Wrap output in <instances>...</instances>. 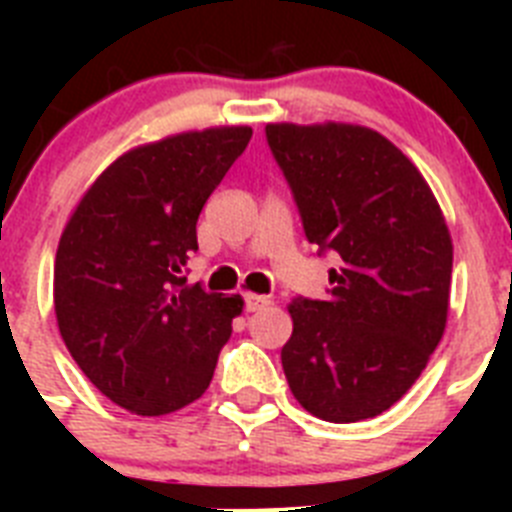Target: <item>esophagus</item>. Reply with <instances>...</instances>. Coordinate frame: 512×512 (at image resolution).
<instances>
[{"label": "esophagus", "mask_w": 512, "mask_h": 512, "mask_svg": "<svg viewBox=\"0 0 512 512\" xmlns=\"http://www.w3.org/2000/svg\"><path fill=\"white\" fill-rule=\"evenodd\" d=\"M243 302H246V310L248 312H259V310H264V307L271 305L269 297L253 295V292H246V295H243Z\"/></svg>", "instance_id": "obj_1"}]
</instances>
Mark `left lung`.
<instances>
[{
	"mask_svg": "<svg viewBox=\"0 0 512 512\" xmlns=\"http://www.w3.org/2000/svg\"><path fill=\"white\" fill-rule=\"evenodd\" d=\"M266 140L307 241L338 256L328 300L300 297L287 307L289 390L328 423L374 418L413 387L443 336L449 225L423 174L377 130L269 122Z\"/></svg>",
	"mask_w": 512,
	"mask_h": 512,
	"instance_id": "8db88e82",
	"label": "left lung"
}]
</instances>
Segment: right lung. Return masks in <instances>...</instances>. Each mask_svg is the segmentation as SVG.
I'll list each match as a JSON object with an SVG mask.
<instances>
[{"label":"right lung","instance_id":"right-lung-1","mask_svg":"<svg viewBox=\"0 0 512 512\" xmlns=\"http://www.w3.org/2000/svg\"><path fill=\"white\" fill-rule=\"evenodd\" d=\"M251 135L223 125L130 148L63 228L58 330L89 382L130 413H174L210 387L243 297L205 292L182 274L197 251V217Z\"/></svg>","mask_w":512,"mask_h":512}]
</instances>
